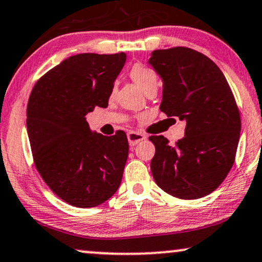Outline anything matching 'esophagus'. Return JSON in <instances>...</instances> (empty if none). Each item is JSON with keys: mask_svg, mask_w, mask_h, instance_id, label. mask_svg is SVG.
I'll list each match as a JSON object with an SVG mask.
<instances>
[{"mask_svg": "<svg viewBox=\"0 0 262 262\" xmlns=\"http://www.w3.org/2000/svg\"><path fill=\"white\" fill-rule=\"evenodd\" d=\"M127 138H128V141H129V145L135 146V145H138L140 141L145 140L146 135L142 134V133H138V132H129L127 134Z\"/></svg>", "mask_w": 262, "mask_h": 262, "instance_id": "obj_1", "label": "esophagus"}]
</instances>
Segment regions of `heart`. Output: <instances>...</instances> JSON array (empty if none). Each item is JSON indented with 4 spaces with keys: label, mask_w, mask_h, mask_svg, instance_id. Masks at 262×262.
Wrapping results in <instances>:
<instances>
[{
    "label": "heart",
    "mask_w": 262,
    "mask_h": 262,
    "mask_svg": "<svg viewBox=\"0 0 262 262\" xmlns=\"http://www.w3.org/2000/svg\"><path fill=\"white\" fill-rule=\"evenodd\" d=\"M128 75H129L133 82L145 94L150 90H157L158 85H159V79H158L156 71L149 69L148 66L140 64V62H136V64L130 66V69L128 70ZM114 93H115V86H113L112 95Z\"/></svg>",
    "instance_id": "obj_1"
}]
</instances>
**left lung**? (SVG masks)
<instances>
[{"mask_svg": "<svg viewBox=\"0 0 262 262\" xmlns=\"http://www.w3.org/2000/svg\"><path fill=\"white\" fill-rule=\"evenodd\" d=\"M149 64L164 80L160 110L186 122L185 136L174 145L163 135L149 136L153 178L173 197H204L235 163L241 117L233 91L219 66L189 47L153 51Z\"/></svg>", "mask_w": 262, "mask_h": 262, "instance_id": "left-lung-1", "label": "left lung"}]
</instances>
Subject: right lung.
Here are the masks:
<instances>
[{
    "label": "right lung",
    "instance_id": "1",
    "mask_svg": "<svg viewBox=\"0 0 262 262\" xmlns=\"http://www.w3.org/2000/svg\"><path fill=\"white\" fill-rule=\"evenodd\" d=\"M124 61V53L76 54L40 77L29 95L34 165L53 193L72 206L104 203L122 180L129 149L126 133H91L85 115L108 106Z\"/></svg>",
    "mask_w": 262,
    "mask_h": 262
}]
</instances>
